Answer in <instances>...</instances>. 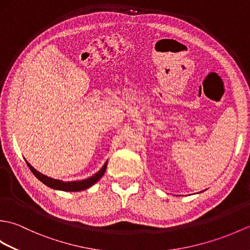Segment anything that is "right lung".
<instances>
[{"label": "right lung", "instance_id": "add662e5", "mask_svg": "<svg viewBox=\"0 0 250 250\" xmlns=\"http://www.w3.org/2000/svg\"><path fill=\"white\" fill-rule=\"evenodd\" d=\"M25 162H26V164H28V167L31 169V172L33 173L36 176V178H39L42 183L45 184L46 186H48L49 188L62 190V191H82V190L91 187L92 185H94L101 177L103 176L105 171H106V167H107V162H106L103 166V167L101 168L97 174H94L93 176L89 177L87 179L78 180V182H62V180L54 179V178L46 176V175L40 173L39 171H36V169L32 167L28 161L25 160Z\"/></svg>", "mask_w": 250, "mask_h": 250}]
</instances>
